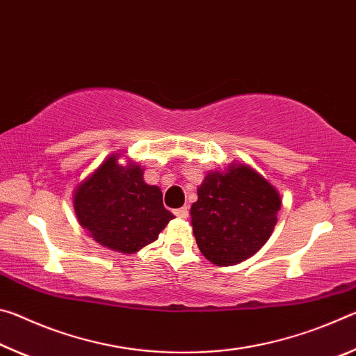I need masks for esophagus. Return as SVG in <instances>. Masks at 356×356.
Listing matches in <instances>:
<instances>
[{"instance_id": "esophagus-1", "label": "esophagus", "mask_w": 356, "mask_h": 356, "mask_svg": "<svg viewBox=\"0 0 356 356\" xmlns=\"http://www.w3.org/2000/svg\"><path fill=\"white\" fill-rule=\"evenodd\" d=\"M174 215L176 216H179V218H188V215H190V212H188V207H180V209H176L174 210Z\"/></svg>"}]
</instances>
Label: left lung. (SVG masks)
Returning <instances> with one entry per match:
<instances>
[{"label": "left lung", "instance_id": "left-lung-1", "mask_svg": "<svg viewBox=\"0 0 356 356\" xmlns=\"http://www.w3.org/2000/svg\"><path fill=\"white\" fill-rule=\"evenodd\" d=\"M280 209L278 190L251 166L210 171L190 212L197 248L218 267L243 262L267 243Z\"/></svg>", "mask_w": 356, "mask_h": 356}]
</instances>
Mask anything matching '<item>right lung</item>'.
<instances>
[{
    "label": "right lung",
    "mask_w": 356,
    "mask_h": 356,
    "mask_svg": "<svg viewBox=\"0 0 356 356\" xmlns=\"http://www.w3.org/2000/svg\"><path fill=\"white\" fill-rule=\"evenodd\" d=\"M122 154H113L74 190L76 220L105 248L135 254L154 243L174 215L163 206V195L144 182L143 168Z\"/></svg>",
    "instance_id": "right-lung-1"
}]
</instances>
